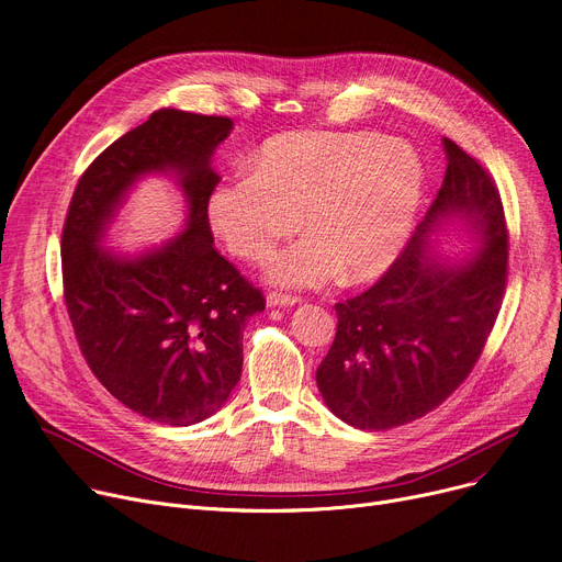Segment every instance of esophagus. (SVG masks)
<instances>
[{"instance_id": "34e87169", "label": "esophagus", "mask_w": 562, "mask_h": 562, "mask_svg": "<svg viewBox=\"0 0 562 562\" xmlns=\"http://www.w3.org/2000/svg\"><path fill=\"white\" fill-rule=\"evenodd\" d=\"M300 302L302 300L297 295H288V292H279V290L267 292V306H295Z\"/></svg>"}]
</instances>
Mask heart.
<instances>
[{"mask_svg":"<svg viewBox=\"0 0 562 562\" xmlns=\"http://www.w3.org/2000/svg\"><path fill=\"white\" fill-rule=\"evenodd\" d=\"M425 190L418 153L375 132H288L251 157L249 173L215 187L210 224L231 254L262 262L302 228V243L272 260L283 285L340 274L366 281L403 251Z\"/></svg>","mask_w":562,"mask_h":562,"instance_id":"1","label":"heart"}]
</instances>
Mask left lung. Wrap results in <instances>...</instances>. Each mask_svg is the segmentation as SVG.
Segmentation results:
<instances>
[{"mask_svg":"<svg viewBox=\"0 0 562 562\" xmlns=\"http://www.w3.org/2000/svg\"><path fill=\"white\" fill-rule=\"evenodd\" d=\"M443 153V184L407 247L375 285L336 304V338L315 380L327 407L359 430H391L437 409L469 378L501 311L507 224L498 187L448 137ZM450 214L484 239V251L456 268L424 254L426 233Z\"/></svg>","mask_w":562,"mask_h":562,"instance_id":"obj_1","label":"left lung"}]
</instances>
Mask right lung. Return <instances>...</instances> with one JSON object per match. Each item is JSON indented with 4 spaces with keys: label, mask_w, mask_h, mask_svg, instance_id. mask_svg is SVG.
Segmentation results:
<instances>
[{
    "label": "right lung",
    "mask_w": 562,
    "mask_h": 562,
    "mask_svg": "<svg viewBox=\"0 0 562 562\" xmlns=\"http://www.w3.org/2000/svg\"><path fill=\"white\" fill-rule=\"evenodd\" d=\"M228 116L159 110L106 146L79 176L61 233L64 300L89 368L119 403L165 425L215 414L243 375L247 319L262 292L212 239L207 201L220 184L210 157ZM173 170L191 203L188 228L165 248L121 259L99 247L128 184Z\"/></svg>",
    "instance_id": "add662e5"
}]
</instances>
